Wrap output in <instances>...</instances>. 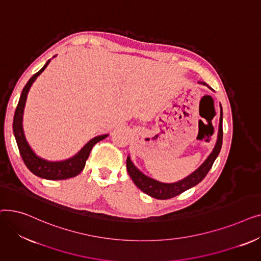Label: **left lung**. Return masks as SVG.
Segmentation results:
<instances>
[{
    "mask_svg": "<svg viewBox=\"0 0 261 261\" xmlns=\"http://www.w3.org/2000/svg\"><path fill=\"white\" fill-rule=\"evenodd\" d=\"M199 84L208 87V85H206L203 81H199ZM208 88L213 90L211 87ZM222 120H223V112H222V107L220 105V120H219V129H218L216 145L211 154L207 156V159L205 160L194 172H191L189 175L184 177V179L173 183L160 182L143 173L138 167L134 165L133 162L130 159V155H128L127 171L132 179L133 183L138 186L143 193L159 200H166V199L173 198L177 195L184 193L185 190L199 184L204 177L206 176V174L208 173L210 169L213 166L215 160L217 159L219 153H220V150L222 147V139H223Z\"/></svg>",
    "mask_w": 261,
    "mask_h": 261,
    "instance_id": "obj_1",
    "label": "left lung"
}]
</instances>
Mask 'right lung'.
I'll use <instances>...</instances> for the list:
<instances>
[{
	"mask_svg": "<svg viewBox=\"0 0 261 261\" xmlns=\"http://www.w3.org/2000/svg\"><path fill=\"white\" fill-rule=\"evenodd\" d=\"M55 57L56 56H54L53 58ZM50 60L51 59L46 61L43 67L29 80V82H27L26 86L22 90L20 99L15 112V116H13L12 129H13V135H15L21 158L27 168H29L35 175L42 177V179L65 180V179H70V177L76 176L82 171V169H84L86 166V162L90 155L93 146L96 143H98L103 139H106L109 134L107 133V134L95 136V138L90 140L84 147H82L75 155L63 161H48L36 154V152L32 149V147L30 146L29 142L26 141V138H25L23 123H22L23 113H24V108L27 99V94H29L31 87L33 86L38 76L45 70Z\"/></svg>",
	"mask_w": 261,
	"mask_h": 261,
	"instance_id": "add662e5",
	"label": "right lung"
}]
</instances>
